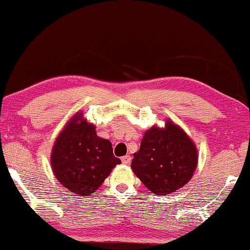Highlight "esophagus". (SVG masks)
I'll return each instance as SVG.
<instances>
[{
  "instance_id": "obj_1",
  "label": "esophagus",
  "mask_w": 250,
  "mask_h": 250,
  "mask_svg": "<svg viewBox=\"0 0 250 250\" xmlns=\"http://www.w3.org/2000/svg\"><path fill=\"white\" fill-rule=\"evenodd\" d=\"M131 156L129 155H126V156H124V157H122V162H123V164H125V165H128L129 163H131Z\"/></svg>"
}]
</instances>
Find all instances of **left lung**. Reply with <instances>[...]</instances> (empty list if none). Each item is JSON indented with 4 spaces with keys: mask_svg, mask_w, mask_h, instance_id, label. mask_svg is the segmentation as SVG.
I'll return each mask as SVG.
<instances>
[{
    "mask_svg": "<svg viewBox=\"0 0 250 250\" xmlns=\"http://www.w3.org/2000/svg\"><path fill=\"white\" fill-rule=\"evenodd\" d=\"M133 172L156 196H166L189 182L198 165V150L192 139L170 119L165 127L146 129L135 152Z\"/></svg>",
    "mask_w": 250,
    "mask_h": 250,
    "instance_id": "1",
    "label": "left lung"
}]
</instances>
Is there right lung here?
<instances>
[{"label":"right lung","instance_id":"right-lung-1","mask_svg":"<svg viewBox=\"0 0 250 250\" xmlns=\"http://www.w3.org/2000/svg\"><path fill=\"white\" fill-rule=\"evenodd\" d=\"M121 159L111 142L97 135L95 126L77 111L54 141L51 167L56 179L70 192L90 196L109 176Z\"/></svg>","mask_w":250,"mask_h":250}]
</instances>
